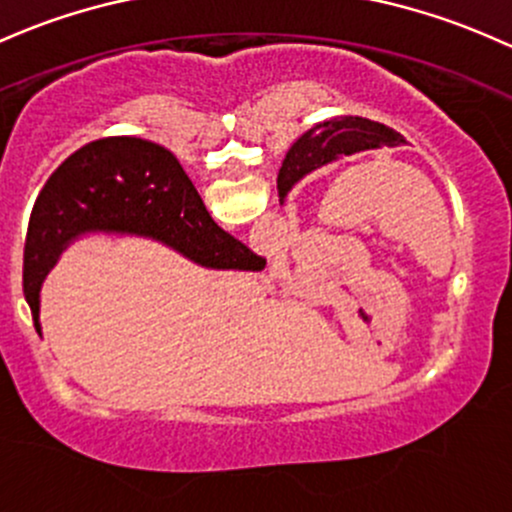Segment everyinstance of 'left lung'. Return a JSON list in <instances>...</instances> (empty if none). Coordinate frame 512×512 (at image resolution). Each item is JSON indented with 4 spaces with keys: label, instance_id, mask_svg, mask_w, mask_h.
I'll return each mask as SVG.
<instances>
[{
    "label": "left lung",
    "instance_id": "1",
    "mask_svg": "<svg viewBox=\"0 0 512 512\" xmlns=\"http://www.w3.org/2000/svg\"><path fill=\"white\" fill-rule=\"evenodd\" d=\"M403 141V136L390 126L364 117H334L329 122L315 124L285 153L283 168L278 173V195L283 197L298 180L324 163L371 148L398 146Z\"/></svg>",
    "mask_w": 512,
    "mask_h": 512
}]
</instances>
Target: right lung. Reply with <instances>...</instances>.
I'll use <instances>...</instances> for the list:
<instances>
[{
	"instance_id": "1",
	"label": "right lung",
	"mask_w": 512,
	"mask_h": 512,
	"mask_svg": "<svg viewBox=\"0 0 512 512\" xmlns=\"http://www.w3.org/2000/svg\"><path fill=\"white\" fill-rule=\"evenodd\" d=\"M85 232L139 234L163 241L207 268L261 271V256L219 229L168 148L109 136L75 151L48 178L31 212L24 246V298L38 324V293L56 256Z\"/></svg>"
}]
</instances>
